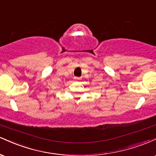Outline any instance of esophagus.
I'll return each instance as SVG.
<instances>
[{
    "mask_svg": "<svg viewBox=\"0 0 156 156\" xmlns=\"http://www.w3.org/2000/svg\"><path fill=\"white\" fill-rule=\"evenodd\" d=\"M74 79V80H76V81H79V80H80V77H76V76H75Z\"/></svg>",
    "mask_w": 156,
    "mask_h": 156,
    "instance_id": "obj_1",
    "label": "esophagus"
}]
</instances>
